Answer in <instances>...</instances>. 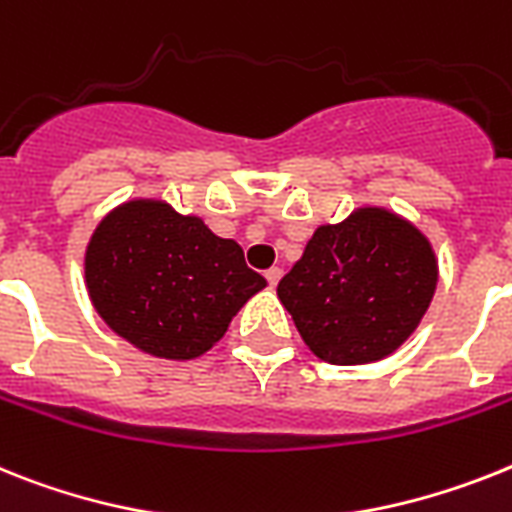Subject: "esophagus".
Here are the masks:
<instances>
[{
	"label": "esophagus",
	"instance_id": "obj_1",
	"mask_svg": "<svg viewBox=\"0 0 512 512\" xmlns=\"http://www.w3.org/2000/svg\"><path fill=\"white\" fill-rule=\"evenodd\" d=\"M281 276H283V270L276 268V265H273V268L265 270V281H268L270 286H273V289H276V286H278V281H281Z\"/></svg>",
	"mask_w": 512,
	"mask_h": 512
}]
</instances>
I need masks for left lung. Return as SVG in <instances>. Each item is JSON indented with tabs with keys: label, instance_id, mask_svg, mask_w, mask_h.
I'll return each mask as SVG.
<instances>
[{
	"label": "left lung",
	"instance_id": "1",
	"mask_svg": "<svg viewBox=\"0 0 512 512\" xmlns=\"http://www.w3.org/2000/svg\"><path fill=\"white\" fill-rule=\"evenodd\" d=\"M435 286L427 236L390 210L359 208L312 234L278 299L322 362L369 364L414 333Z\"/></svg>",
	"mask_w": 512,
	"mask_h": 512
}]
</instances>
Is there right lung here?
<instances>
[{
	"label": "right lung",
	"instance_id": "add662e5",
	"mask_svg": "<svg viewBox=\"0 0 512 512\" xmlns=\"http://www.w3.org/2000/svg\"><path fill=\"white\" fill-rule=\"evenodd\" d=\"M90 302L117 336L158 359L213 349L265 278L242 247L161 200L114 208L85 249Z\"/></svg>",
	"mask_w": 512,
	"mask_h": 512
}]
</instances>
